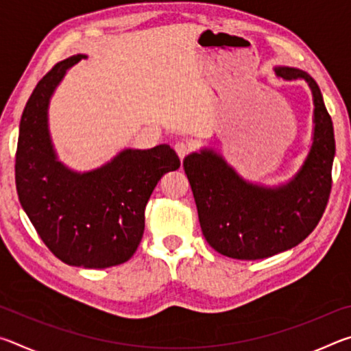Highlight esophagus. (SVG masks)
Segmentation results:
<instances>
[{
  "instance_id": "obj_1",
  "label": "esophagus",
  "mask_w": 351,
  "mask_h": 351,
  "mask_svg": "<svg viewBox=\"0 0 351 351\" xmlns=\"http://www.w3.org/2000/svg\"><path fill=\"white\" fill-rule=\"evenodd\" d=\"M175 150L178 153V156H180L181 159H184V156H187V154L190 153V150H192V145H190L189 142L180 141V142H176V144H175Z\"/></svg>"
}]
</instances>
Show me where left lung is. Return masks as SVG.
Returning a JSON list of instances; mask_svg holds the SVG:
<instances>
[{
    "mask_svg": "<svg viewBox=\"0 0 351 351\" xmlns=\"http://www.w3.org/2000/svg\"><path fill=\"white\" fill-rule=\"evenodd\" d=\"M276 74L305 79L313 91V145L293 180L272 189L251 184L212 150L189 154L182 162L204 239L230 258H266L297 246L316 228L330 198L336 145L322 93L300 69L280 66Z\"/></svg>",
    "mask_w": 351,
    "mask_h": 351,
    "instance_id": "1",
    "label": "left lung"
}]
</instances>
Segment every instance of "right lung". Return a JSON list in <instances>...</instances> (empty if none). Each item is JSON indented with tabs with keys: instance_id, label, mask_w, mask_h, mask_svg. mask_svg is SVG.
<instances>
[{
	"instance_id": "right-lung-1",
	"label": "right lung",
	"mask_w": 351,
	"mask_h": 351,
	"mask_svg": "<svg viewBox=\"0 0 351 351\" xmlns=\"http://www.w3.org/2000/svg\"><path fill=\"white\" fill-rule=\"evenodd\" d=\"M57 63L29 97L20 122L15 184L23 209L47 249L80 268H110L133 257L144 235L145 206L158 181L181 165L170 145L123 150L100 169L77 173L57 161L47 105L66 69Z\"/></svg>"
}]
</instances>
